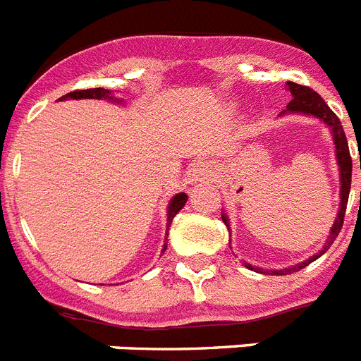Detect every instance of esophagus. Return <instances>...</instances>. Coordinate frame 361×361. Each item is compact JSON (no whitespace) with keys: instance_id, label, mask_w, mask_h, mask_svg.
Returning a JSON list of instances; mask_svg holds the SVG:
<instances>
[{"instance_id":"esophagus-1","label":"esophagus","mask_w":361,"mask_h":361,"mask_svg":"<svg viewBox=\"0 0 361 361\" xmlns=\"http://www.w3.org/2000/svg\"><path fill=\"white\" fill-rule=\"evenodd\" d=\"M192 180H202V178L210 177V168H208L207 164H197V166H193L192 169Z\"/></svg>"}]
</instances>
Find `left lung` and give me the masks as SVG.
<instances>
[{
	"label": "left lung",
	"mask_w": 361,
	"mask_h": 361,
	"mask_svg": "<svg viewBox=\"0 0 361 361\" xmlns=\"http://www.w3.org/2000/svg\"><path fill=\"white\" fill-rule=\"evenodd\" d=\"M286 88L291 92L293 99L288 103L286 110H282L281 116L308 114L323 121L326 127H330V133H332V138H334V145H336V159H338V166H339V183H341V188H339V199H341V201H339V210H338V217H336V221H334V227H332V231H330V236L329 240H326V243L323 245V249H321L317 255L312 256V258H308V260L297 264V266L286 267V269H281V271H271V275H290V273H293V271H299L302 269V267H306L310 262L317 260L321 255H324V252L329 251V247L334 243L339 231H341V227H343V217H345V210H347L348 192H350V177H353V159H350V153H348L347 136H345V130L343 127H341V121H339L338 116L329 109V105L324 103L323 97H321L317 92L312 90V88H308V86L297 85V82L288 80V82H286ZM221 217H223V223L231 228V225H228V217L225 216V214H223ZM243 266H245L247 269L256 271V273H269V271L262 269V267L251 266V264H247V262H243Z\"/></svg>",
	"instance_id": "obj_1"
}]
</instances>
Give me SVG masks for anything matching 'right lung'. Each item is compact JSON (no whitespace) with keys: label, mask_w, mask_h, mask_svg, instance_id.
Here are the masks:
<instances>
[{"label":"right lung","mask_w":361,"mask_h":361,"mask_svg":"<svg viewBox=\"0 0 361 361\" xmlns=\"http://www.w3.org/2000/svg\"><path fill=\"white\" fill-rule=\"evenodd\" d=\"M61 99H109V101H116V103H121V99H116L114 95H112V92L106 90V88H88V90H75V92H70V94H66L64 97H61ZM188 201V195L186 193H177V195H173L171 197V201H169V207H168V231H169V225H171V221H173V217L177 216L178 212H180V208L186 204ZM166 236H168V232H166ZM166 243H164V249L162 251H166Z\"/></svg>","instance_id":"1"}]
</instances>
